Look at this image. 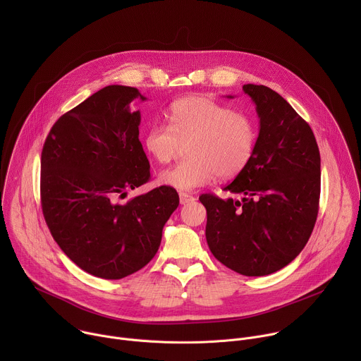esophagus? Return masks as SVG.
I'll list each match as a JSON object with an SVG mask.
<instances>
[{
    "label": "esophagus",
    "instance_id": "1",
    "mask_svg": "<svg viewBox=\"0 0 361 361\" xmlns=\"http://www.w3.org/2000/svg\"><path fill=\"white\" fill-rule=\"evenodd\" d=\"M195 198L192 197V195H190V194H187V192H180V202L181 204H188V202H191V201H194Z\"/></svg>",
    "mask_w": 361,
    "mask_h": 361
}]
</instances>
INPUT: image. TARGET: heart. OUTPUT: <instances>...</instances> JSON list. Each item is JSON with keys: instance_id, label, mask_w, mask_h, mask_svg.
Instances as JSON below:
<instances>
[{"instance_id": "1", "label": "heart", "mask_w": 361, "mask_h": 361, "mask_svg": "<svg viewBox=\"0 0 361 361\" xmlns=\"http://www.w3.org/2000/svg\"><path fill=\"white\" fill-rule=\"evenodd\" d=\"M167 118L169 126L156 123L147 128L145 151L157 163L169 164L188 144V159L160 173L164 187L192 191L216 177H237L252 160L259 131L247 113L210 97L190 95L173 102Z\"/></svg>"}]
</instances>
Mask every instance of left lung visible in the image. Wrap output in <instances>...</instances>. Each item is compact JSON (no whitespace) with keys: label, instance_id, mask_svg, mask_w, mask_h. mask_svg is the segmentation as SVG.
Masks as SVG:
<instances>
[{"label":"left lung","instance_id":"1","mask_svg":"<svg viewBox=\"0 0 361 361\" xmlns=\"http://www.w3.org/2000/svg\"><path fill=\"white\" fill-rule=\"evenodd\" d=\"M260 118L252 160L224 187L240 195L201 194L207 210L205 238L226 267L248 277L291 263L314 228L320 200V151L308 126L276 91L243 85ZM228 98H233L228 95Z\"/></svg>","mask_w":361,"mask_h":361}]
</instances>
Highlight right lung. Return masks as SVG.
Segmentation results:
<instances>
[{
    "label": "right lung",
    "mask_w": 361,
    "mask_h": 361,
    "mask_svg": "<svg viewBox=\"0 0 361 361\" xmlns=\"http://www.w3.org/2000/svg\"><path fill=\"white\" fill-rule=\"evenodd\" d=\"M137 98L145 99L134 87L101 88L56 121L41 152V205L51 235L80 269L106 280L151 262L180 202L164 185L118 202L149 180L141 114L131 109Z\"/></svg>",
    "instance_id": "obj_1"
}]
</instances>
